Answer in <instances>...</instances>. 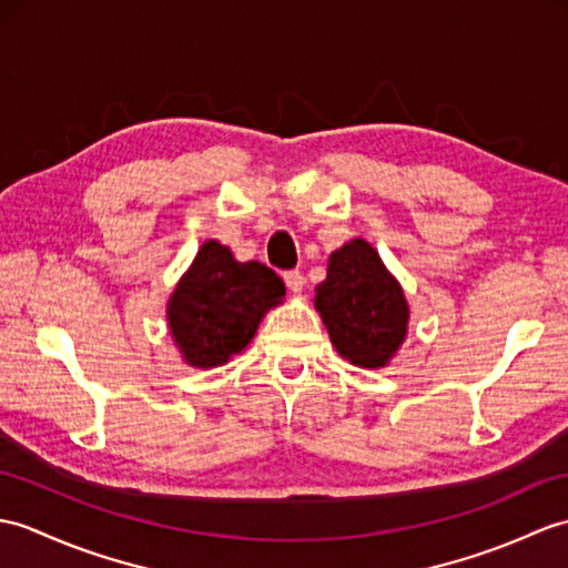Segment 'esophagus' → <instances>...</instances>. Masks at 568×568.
Masks as SVG:
<instances>
[{"instance_id":"obj_1","label":"esophagus","mask_w":568,"mask_h":568,"mask_svg":"<svg viewBox=\"0 0 568 568\" xmlns=\"http://www.w3.org/2000/svg\"><path fill=\"white\" fill-rule=\"evenodd\" d=\"M283 281H285L290 293H302V287H305V275H302L300 271L283 273Z\"/></svg>"}]
</instances>
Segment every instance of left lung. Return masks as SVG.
Masks as SVG:
<instances>
[{
  "label": "left lung",
  "instance_id": "1",
  "mask_svg": "<svg viewBox=\"0 0 568 568\" xmlns=\"http://www.w3.org/2000/svg\"><path fill=\"white\" fill-rule=\"evenodd\" d=\"M314 307L334 348L353 365L385 367L404 344V290L365 240H353L328 256L326 281L316 285Z\"/></svg>",
  "mask_w": 568,
  "mask_h": 568
}]
</instances>
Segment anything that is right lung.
Returning a JSON list of instances; mask_svg holds the SVG:
<instances>
[{
  "label": "right lung",
  "instance_id": "1",
  "mask_svg": "<svg viewBox=\"0 0 568 568\" xmlns=\"http://www.w3.org/2000/svg\"><path fill=\"white\" fill-rule=\"evenodd\" d=\"M283 295L285 285L268 266L236 261L227 246L207 240L169 297V332L183 361L207 371L244 351Z\"/></svg>",
  "mask_w": 568,
  "mask_h": 568
}]
</instances>
